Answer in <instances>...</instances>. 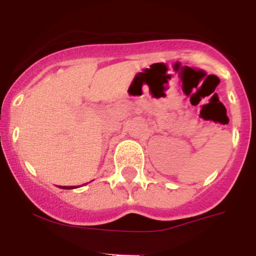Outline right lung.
<instances>
[{
    "instance_id": "obj_1",
    "label": "right lung",
    "mask_w": 256,
    "mask_h": 256,
    "mask_svg": "<svg viewBox=\"0 0 256 256\" xmlns=\"http://www.w3.org/2000/svg\"><path fill=\"white\" fill-rule=\"evenodd\" d=\"M66 188H74V187H66Z\"/></svg>"
}]
</instances>
